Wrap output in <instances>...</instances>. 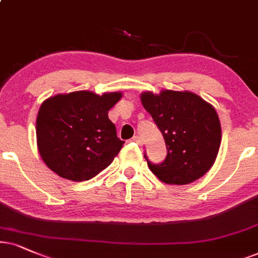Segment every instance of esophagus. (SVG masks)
I'll return each mask as SVG.
<instances>
[{"label": "esophagus", "instance_id": "1", "mask_svg": "<svg viewBox=\"0 0 258 258\" xmlns=\"http://www.w3.org/2000/svg\"><path fill=\"white\" fill-rule=\"evenodd\" d=\"M132 142H135V143H137V144H139V145H142L143 144V142H142V138H140L139 136H135L132 138Z\"/></svg>", "mask_w": 258, "mask_h": 258}]
</instances>
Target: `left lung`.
Masks as SVG:
<instances>
[{"mask_svg":"<svg viewBox=\"0 0 258 258\" xmlns=\"http://www.w3.org/2000/svg\"><path fill=\"white\" fill-rule=\"evenodd\" d=\"M142 103L151 114L167 145V157L155 164L144 157L153 174L170 184L194 182L210 170L221 142L216 109L197 94L163 90L159 95L142 94Z\"/></svg>","mask_w":258,"mask_h":258,"instance_id":"obj_1","label":"left lung"}]
</instances>
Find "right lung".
Instances as JSON below:
<instances>
[{"mask_svg": "<svg viewBox=\"0 0 258 258\" xmlns=\"http://www.w3.org/2000/svg\"><path fill=\"white\" fill-rule=\"evenodd\" d=\"M121 93L75 91L44 101L37 118V143L45 164L60 177L88 181L105 170L122 148L108 110Z\"/></svg>", "mask_w": 258, "mask_h": 258, "instance_id": "1", "label": "right lung"}]
</instances>
